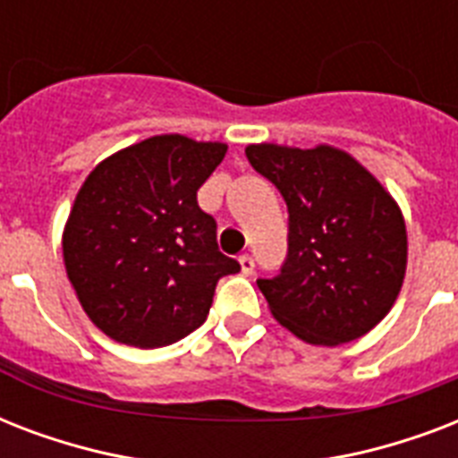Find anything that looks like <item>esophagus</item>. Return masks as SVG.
<instances>
[{"instance_id":"obj_1","label":"esophagus","mask_w":458,"mask_h":458,"mask_svg":"<svg viewBox=\"0 0 458 458\" xmlns=\"http://www.w3.org/2000/svg\"><path fill=\"white\" fill-rule=\"evenodd\" d=\"M240 266H242V273L244 276H251V273H254V259L250 257V254H242V257H240Z\"/></svg>"}]
</instances>
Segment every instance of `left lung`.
I'll return each instance as SVG.
<instances>
[{"label":"left lung","instance_id":"obj_1","mask_svg":"<svg viewBox=\"0 0 458 458\" xmlns=\"http://www.w3.org/2000/svg\"><path fill=\"white\" fill-rule=\"evenodd\" d=\"M251 168L287 204V257L257 285L309 344L335 347L387 316L406 271V228L385 187L333 147L250 145Z\"/></svg>","mask_w":458,"mask_h":458}]
</instances>
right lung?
<instances>
[{
	"label": "right lung",
	"instance_id": "right-lung-1",
	"mask_svg": "<svg viewBox=\"0 0 458 458\" xmlns=\"http://www.w3.org/2000/svg\"><path fill=\"white\" fill-rule=\"evenodd\" d=\"M228 147L157 135L89 173L64 233L68 280L116 342L157 349L207 320L218 280L240 271L197 204Z\"/></svg>",
	"mask_w": 458,
	"mask_h": 458
}]
</instances>
